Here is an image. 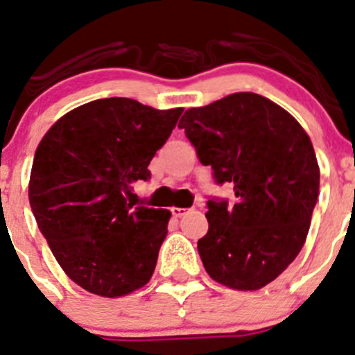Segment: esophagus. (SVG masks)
Instances as JSON below:
<instances>
[{"label": "esophagus", "instance_id": "1", "mask_svg": "<svg viewBox=\"0 0 355 355\" xmlns=\"http://www.w3.org/2000/svg\"><path fill=\"white\" fill-rule=\"evenodd\" d=\"M171 214H173V217H184V215L187 214V210H185V208L173 207V208H171Z\"/></svg>", "mask_w": 355, "mask_h": 355}]
</instances>
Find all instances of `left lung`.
Returning a JSON list of instances; mask_svg holds the SVG:
<instances>
[{"label":"left lung","instance_id":"1","mask_svg":"<svg viewBox=\"0 0 355 355\" xmlns=\"http://www.w3.org/2000/svg\"><path fill=\"white\" fill-rule=\"evenodd\" d=\"M178 128L236 203L207 201L208 233L198 240L207 273L236 291L273 282L300 254L319 198L320 171L300 122L277 103L236 92L189 108Z\"/></svg>","mask_w":355,"mask_h":355}]
</instances>
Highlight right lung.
<instances>
[{"label": "right lung", "instance_id": "add662e5", "mask_svg": "<svg viewBox=\"0 0 355 355\" xmlns=\"http://www.w3.org/2000/svg\"><path fill=\"white\" fill-rule=\"evenodd\" d=\"M184 108L129 98L85 103L42 138L29 205L59 266L82 289L119 297L150 280L171 214L137 207L132 184L166 144Z\"/></svg>", "mask_w": 355, "mask_h": 355}]
</instances>
